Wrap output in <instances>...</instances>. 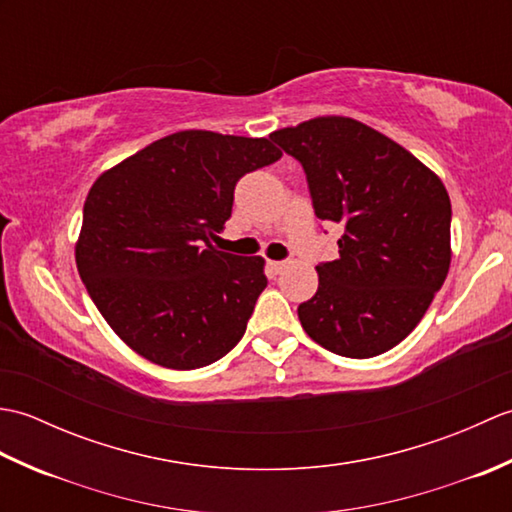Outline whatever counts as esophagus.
Segmentation results:
<instances>
[{
  "label": "esophagus",
  "instance_id": "34e87169",
  "mask_svg": "<svg viewBox=\"0 0 512 512\" xmlns=\"http://www.w3.org/2000/svg\"><path fill=\"white\" fill-rule=\"evenodd\" d=\"M284 268H286V262H268V270L273 275H279Z\"/></svg>",
  "mask_w": 512,
  "mask_h": 512
}]
</instances>
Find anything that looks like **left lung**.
<instances>
[{
    "instance_id": "8db88e82",
    "label": "left lung",
    "mask_w": 512,
    "mask_h": 512,
    "mask_svg": "<svg viewBox=\"0 0 512 512\" xmlns=\"http://www.w3.org/2000/svg\"><path fill=\"white\" fill-rule=\"evenodd\" d=\"M301 162L314 213L343 226L339 259L297 308L325 350L372 358L416 328L451 264V200L442 180L385 134L319 116L270 134Z\"/></svg>"
}]
</instances>
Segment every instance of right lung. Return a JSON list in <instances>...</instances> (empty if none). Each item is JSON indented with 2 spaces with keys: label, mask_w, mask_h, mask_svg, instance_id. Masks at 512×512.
I'll return each mask as SVG.
<instances>
[{
  "label": "right lung",
  "mask_w": 512,
  "mask_h": 512,
  "mask_svg": "<svg viewBox=\"0 0 512 512\" xmlns=\"http://www.w3.org/2000/svg\"><path fill=\"white\" fill-rule=\"evenodd\" d=\"M268 138L187 129L156 140L92 184L76 268L110 328L147 361L198 369L242 339L268 279L262 257L217 250L233 191L273 165Z\"/></svg>",
  "instance_id": "add662e5"
}]
</instances>
